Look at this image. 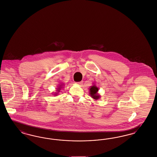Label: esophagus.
Here are the masks:
<instances>
[{
    "label": "esophagus",
    "mask_w": 157,
    "mask_h": 157,
    "mask_svg": "<svg viewBox=\"0 0 157 157\" xmlns=\"http://www.w3.org/2000/svg\"><path fill=\"white\" fill-rule=\"evenodd\" d=\"M75 84H77V85H79V86H82V82H75Z\"/></svg>",
    "instance_id": "34e87169"
}]
</instances>
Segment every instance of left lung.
<instances>
[{
	"label": "left lung",
	"mask_w": 157,
	"mask_h": 157,
	"mask_svg": "<svg viewBox=\"0 0 157 157\" xmlns=\"http://www.w3.org/2000/svg\"><path fill=\"white\" fill-rule=\"evenodd\" d=\"M98 88L96 86L95 84H93L92 86H91L89 89V94L93 99L95 100H97L99 98H100V95L98 93Z\"/></svg>",
	"instance_id": "obj_1"
}]
</instances>
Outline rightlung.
<instances>
[{
  "instance_id": "right-lung-1",
  "label": "right lung",
  "mask_w": 157,
  "mask_h": 157,
  "mask_svg": "<svg viewBox=\"0 0 157 157\" xmlns=\"http://www.w3.org/2000/svg\"><path fill=\"white\" fill-rule=\"evenodd\" d=\"M64 86V84H63V83H61V84H60L59 86H58V87H57V90L56 91V92H54V93H53V94L55 96H57V95H58V94L59 93V92L60 91L61 89L63 88Z\"/></svg>"
}]
</instances>
